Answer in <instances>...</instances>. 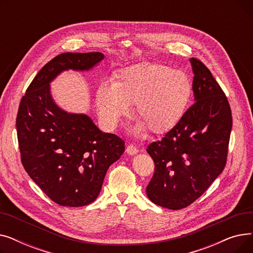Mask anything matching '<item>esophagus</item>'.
I'll list each match as a JSON object with an SVG mask.
<instances>
[{
  "mask_svg": "<svg viewBox=\"0 0 253 253\" xmlns=\"http://www.w3.org/2000/svg\"><path fill=\"white\" fill-rule=\"evenodd\" d=\"M126 152H127L128 155L133 156V155H136L138 153V149L136 147H134L133 144H129L127 149H126Z\"/></svg>",
  "mask_w": 253,
  "mask_h": 253,
  "instance_id": "obj_1",
  "label": "esophagus"
}]
</instances>
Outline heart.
I'll list each match as a JSON object with an SVG mask.
<instances>
[{
	"label": "heart",
	"instance_id": "heart-1",
	"mask_svg": "<svg viewBox=\"0 0 253 253\" xmlns=\"http://www.w3.org/2000/svg\"><path fill=\"white\" fill-rule=\"evenodd\" d=\"M192 92V81L184 72L164 64L132 65L118 75L116 82L104 81L98 86L99 120L105 129L113 130L135 102L138 129L164 133L180 121Z\"/></svg>",
	"mask_w": 253,
	"mask_h": 253
}]
</instances>
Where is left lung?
Wrapping results in <instances>:
<instances>
[{"label":"left lung","mask_w":253,"mask_h":253,"mask_svg":"<svg viewBox=\"0 0 253 253\" xmlns=\"http://www.w3.org/2000/svg\"><path fill=\"white\" fill-rule=\"evenodd\" d=\"M195 102L180 121L147 152L155 163L150 200L172 210L188 207L210 187L227 163L231 106L207 66L190 59Z\"/></svg>","instance_id":"8db88e82"}]
</instances>
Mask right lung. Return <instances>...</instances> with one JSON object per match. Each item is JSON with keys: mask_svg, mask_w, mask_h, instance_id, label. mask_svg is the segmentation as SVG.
<instances>
[{"mask_svg": "<svg viewBox=\"0 0 253 253\" xmlns=\"http://www.w3.org/2000/svg\"><path fill=\"white\" fill-rule=\"evenodd\" d=\"M103 58L100 52L55 56L37 74L19 104L16 128L22 165L61 206L94 201L106 171L125 151L124 140L100 131L87 115L61 110L50 93V82L61 72L89 71Z\"/></svg>", "mask_w": 253, "mask_h": 253, "instance_id": "add662e5", "label": "right lung"}]
</instances>
